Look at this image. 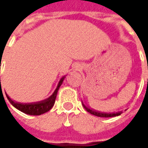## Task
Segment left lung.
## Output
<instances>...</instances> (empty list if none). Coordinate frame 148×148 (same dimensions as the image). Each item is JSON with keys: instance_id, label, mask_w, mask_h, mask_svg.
Returning <instances> with one entry per match:
<instances>
[{"instance_id": "left-lung-1", "label": "left lung", "mask_w": 148, "mask_h": 148, "mask_svg": "<svg viewBox=\"0 0 148 148\" xmlns=\"http://www.w3.org/2000/svg\"><path fill=\"white\" fill-rule=\"evenodd\" d=\"M82 104H83V103H82ZM83 106L87 112H89L90 113L94 115V116H99V117H112V116H119V115H121V113H122L121 112H116V113H104V112H96V111H94V110H92V109H90V108L86 107V106H85L84 104H83Z\"/></svg>"}]
</instances>
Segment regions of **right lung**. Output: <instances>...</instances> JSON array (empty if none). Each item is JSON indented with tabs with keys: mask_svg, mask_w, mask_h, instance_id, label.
<instances>
[{
	"mask_svg": "<svg viewBox=\"0 0 148 148\" xmlns=\"http://www.w3.org/2000/svg\"><path fill=\"white\" fill-rule=\"evenodd\" d=\"M64 78L65 77H62L61 78V80L59 81L58 86H57L56 90H55V92L53 93L51 96L47 100L39 101V102L32 103H32L31 104H21V103L13 101L7 94H6V96H7V98L9 101V102L11 103L12 105L14 106L16 109H17L18 110L23 112L26 114L32 115V116H39V115H41L42 113H45L47 112H48L53 107L54 104H55V98H56V96H57L58 90L59 89V87L61 86Z\"/></svg>",
	"mask_w": 148,
	"mask_h": 148,
	"instance_id": "1",
	"label": "right lung"
}]
</instances>
